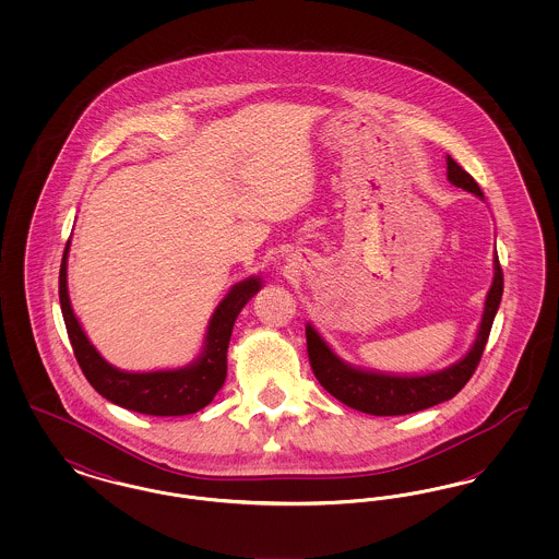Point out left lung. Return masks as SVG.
I'll list each match as a JSON object with an SVG mask.
<instances>
[{"mask_svg": "<svg viewBox=\"0 0 559 559\" xmlns=\"http://www.w3.org/2000/svg\"><path fill=\"white\" fill-rule=\"evenodd\" d=\"M447 176L449 182L463 188L479 199H484L478 182L452 159L447 157ZM503 297V270L499 264V255H495V278L490 292L486 295L484 314L479 322L478 335L472 349L449 369L429 374H385V372L360 371L349 367L335 352L326 346L319 331L308 322L306 324V342L310 367L317 374L320 385L340 402L360 413H369L377 417H394L417 413L429 406H436L444 400L456 396L465 383L478 369L481 352L488 342L492 320L499 310Z\"/></svg>", "mask_w": 559, "mask_h": 559, "instance_id": "obj_1", "label": "left lung"}]
</instances>
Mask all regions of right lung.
<instances>
[{
    "label": "right lung",
    "instance_id": "obj_1",
    "mask_svg": "<svg viewBox=\"0 0 559 559\" xmlns=\"http://www.w3.org/2000/svg\"><path fill=\"white\" fill-rule=\"evenodd\" d=\"M71 240H67L60 276H58V295L60 310L67 324V333L81 371L90 385L117 406L128 411L155 415V417H178L201 411L212 402L226 379V352L230 344L233 326L239 317L242 306L262 289V278L249 276L247 281L237 283L228 295L215 308L205 346L201 356L182 369L171 371L128 372L115 369L90 344L75 317L67 289V258H69Z\"/></svg>",
    "mask_w": 559,
    "mask_h": 559
}]
</instances>
